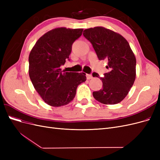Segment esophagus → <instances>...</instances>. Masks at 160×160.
<instances>
[{
	"mask_svg": "<svg viewBox=\"0 0 160 160\" xmlns=\"http://www.w3.org/2000/svg\"><path fill=\"white\" fill-rule=\"evenodd\" d=\"M86 77H87V79H91L93 78L92 75H91V74H87Z\"/></svg>",
	"mask_w": 160,
	"mask_h": 160,
	"instance_id": "esophagus-1",
	"label": "esophagus"
}]
</instances>
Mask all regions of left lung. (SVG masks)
<instances>
[{
  "label": "left lung",
  "mask_w": 160,
  "mask_h": 160,
  "mask_svg": "<svg viewBox=\"0 0 160 160\" xmlns=\"http://www.w3.org/2000/svg\"><path fill=\"white\" fill-rule=\"evenodd\" d=\"M83 35L93 45L99 60L108 61L106 68L109 72L100 78L103 88L93 92L94 98L106 105L121 102L133 86L136 75V59L129 44L119 34L102 27L88 28Z\"/></svg>",
  "instance_id": "8db88e82"
}]
</instances>
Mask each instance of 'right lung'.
Instances as JSON below:
<instances>
[{
    "label": "right lung",
    "mask_w": 160,
    "mask_h": 160,
    "mask_svg": "<svg viewBox=\"0 0 160 160\" xmlns=\"http://www.w3.org/2000/svg\"><path fill=\"white\" fill-rule=\"evenodd\" d=\"M83 31L55 28L42 35L30 52L28 73L32 83L43 101L52 107L70 103L77 87L86 81L84 72H65L60 69L69 59L72 43Z\"/></svg>",
    "instance_id": "obj_1"
}]
</instances>
